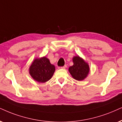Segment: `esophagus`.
<instances>
[{
  "instance_id": "esophagus-1",
  "label": "esophagus",
  "mask_w": 122,
  "mask_h": 122,
  "mask_svg": "<svg viewBox=\"0 0 122 122\" xmlns=\"http://www.w3.org/2000/svg\"><path fill=\"white\" fill-rule=\"evenodd\" d=\"M66 67H67V66L65 65L64 66H62V67H61V69H65V68H66Z\"/></svg>"
}]
</instances>
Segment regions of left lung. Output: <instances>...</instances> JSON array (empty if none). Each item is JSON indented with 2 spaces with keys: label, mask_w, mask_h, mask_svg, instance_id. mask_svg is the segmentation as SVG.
<instances>
[{
  "label": "left lung",
  "mask_w": 122,
  "mask_h": 122,
  "mask_svg": "<svg viewBox=\"0 0 122 122\" xmlns=\"http://www.w3.org/2000/svg\"><path fill=\"white\" fill-rule=\"evenodd\" d=\"M72 61L74 65L69 67V72L74 79L79 81H82L88 74V65L79 56L74 57L72 58Z\"/></svg>",
  "instance_id": "obj_1"
}]
</instances>
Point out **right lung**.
Returning <instances> with one entry per match:
<instances>
[{"label":"right lung","instance_id":"add662e5","mask_svg":"<svg viewBox=\"0 0 122 122\" xmlns=\"http://www.w3.org/2000/svg\"><path fill=\"white\" fill-rule=\"evenodd\" d=\"M55 71V67L46 57L35 59L29 69L31 76L40 83L48 81Z\"/></svg>","mask_w":122,"mask_h":122}]
</instances>
